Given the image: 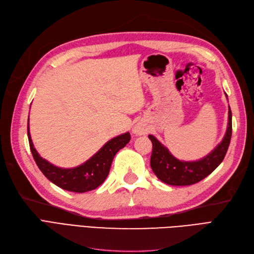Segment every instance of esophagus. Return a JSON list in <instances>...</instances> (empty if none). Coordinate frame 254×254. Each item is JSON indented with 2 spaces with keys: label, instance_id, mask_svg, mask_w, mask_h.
Returning a JSON list of instances; mask_svg holds the SVG:
<instances>
[{
  "label": "esophagus",
  "instance_id": "34e87169",
  "mask_svg": "<svg viewBox=\"0 0 254 254\" xmlns=\"http://www.w3.org/2000/svg\"><path fill=\"white\" fill-rule=\"evenodd\" d=\"M132 131L136 135H143V134L147 133V129H146L145 127H143V126H141V125H136V126L133 127Z\"/></svg>",
  "mask_w": 254,
  "mask_h": 254
}]
</instances>
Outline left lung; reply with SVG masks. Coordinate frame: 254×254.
Returning a JSON list of instances; mask_svg holds the SVG:
<instances>
[{"label":"left lung","instance_id":"8db88e82","mask_svg":"<svg viewBox=\"0 0 254 254\" xmlns=\"http://www.w3.org/2000/svg\"><path fill=\"white\" fill-rule=\"evenodd\" d=\"M227 96V94H226ZM232 135V113L229 107L228 127L222 141L209 155L197 161H181L175 158L163 144L149 134L152 143L150 166L158 178L170 186H190L204 179L224 160Z\"/></svg>","mask_w":254,"mask_h":254}]
</instances>
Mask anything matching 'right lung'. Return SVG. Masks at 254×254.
Segmentation results:
<instances>
[{
    "label": "right lung",
    "instance_id": "right-lung-1",
    "mask_svg": "<svg viewBox=\"0 0 254 254\" xmlns=\"http://www.w3.org/2000/svg\"><path fill=\"white\" fill-rule=\"evenodd\" d=\"M27 135L30 151L42 174L60 189L75 193H84L101 186L109 175L115 153L125 147L130 141V133H123L107 142L93 157H91L81 165L73 168H61L51 164L37 152L30 137L28 121Z\"/></svg>",
    "mask_w": 254,
    "mask_h": 254
}]
</instances>
